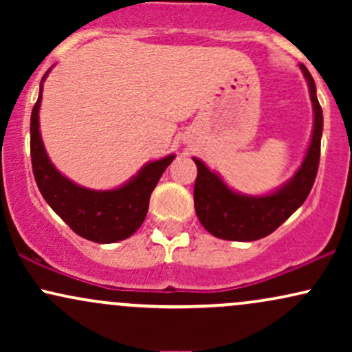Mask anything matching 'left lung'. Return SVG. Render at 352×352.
Segmentation results:
<instances>
[{"mask_svg": "<svg viewBox=\"0 0 352 352\" xmlns=\"http://www.w3.org/2000/svg\"><path fill=\"white\" fill-rule=\"evenodd\" d=\"M300 67L309 86L314 127L305 160L292 180L270 195L246 197L230 190L201 160L193 159L197 165V180L193 187L195 212L204 228L213 236L232 241L260 240L273 233L308 199L316 179L321 153L322 111L316 98L314 79L305 64H300Z\"/></svg>", "mask_w": 352, "mask_h": 352, "instance_id": "left-lung-1", "label": "left lung"}]
</instances>
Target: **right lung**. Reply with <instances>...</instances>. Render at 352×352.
Segmentation results:
<instances>
[{"label":"right lung","instance_id":"1","mask_svg":"<svg viewBox=\"0 0 352 352\" xmlns=\"http://www.w3.org/2000/svg\"><path fill=\"white\" fill-rule=\"evenodd\" d=\"M43 80L39 98L31 112V164L34 180L44 200L69 225L72 232L86 240L96 243H116L134 235L147 215L152 190L175 155H167L147 164L134 179L120 188L89 190L79 187L56 170L44 151L39 134Z\"/></svg>","mask_w":352,"mask_h":352}]
</instances>
